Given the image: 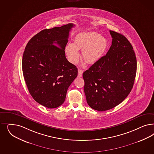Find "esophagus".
Returning <instances> with one entry per match:
<instances>
[{"label": "esophagus", "instance_id": "obj_1", "mask_svg": "<svg viewBox=\"0 0 154 154\" xmlns=\"http://www.w3.org/2000/svg\"><path fill=\"white\" fill-rule=\"evenodd\" d=\"M83 72V71L82 69H78V77H82Z\"/></svg>", "mask_w": 154, "mask_h": 154}]
</instances>
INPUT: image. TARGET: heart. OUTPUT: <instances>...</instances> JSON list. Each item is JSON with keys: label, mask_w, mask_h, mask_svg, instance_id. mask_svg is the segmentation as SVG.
<instances>
[{"label": "heart", "mask_w": 154, "mask_h": 154, "mask_svg": "<svg viewBox=\"0 0 154 154\" xmlns=\"http://www.w3.org/2000/svg\"><path fill=\"white\" fill-rule=\"evenodd\" d=\"M108 44L106 38L97 33H82L76 36L74 44L67 45L65 51L68 60L72 64L77 63L79 59L78 50H82V57L86 62L94 63L103 57Z\"/></svg>", "instance_id": "obj_1"}]
</instances>
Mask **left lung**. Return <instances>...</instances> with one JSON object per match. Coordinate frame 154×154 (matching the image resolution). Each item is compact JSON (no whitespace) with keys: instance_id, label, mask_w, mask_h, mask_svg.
Here are the masks:
<instances>
[{"instance_id":"8db88e82","label":"left lung","mask_w":154,"mask_h":154,"mask_svg":"<svg viewBox=\"0 0 154 154\" xmlns=\"http://www.w3.org/2000/svg\"><path fill=\"white\" fill-rule=\"evenodd\" d=\"M109 32L112 41L108 53L83 74L87 102L101 112L113 108L126 98L137 72L132 45L124 35Z\"/></svg>"}]
</instances>
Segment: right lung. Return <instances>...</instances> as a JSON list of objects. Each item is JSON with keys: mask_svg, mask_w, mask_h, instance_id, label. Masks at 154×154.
<instances>
[{"mask_svg": "<svg viewBox=\"0 0 154 154\" xmlns=\"http://www.w3.org/2000/svg\"><path fill=\"white\" fill-rule=\"evenodd\" d=\"M74 26L69 23L41 30L29 40L23 54V73L30 94L50 109L64 103L67 89L78 75V69L65 56Z\"/></svg>", "mask_w": 154, "mask_h": 154, "instance_id": "1", "label": "right lung"}]
</instances>
